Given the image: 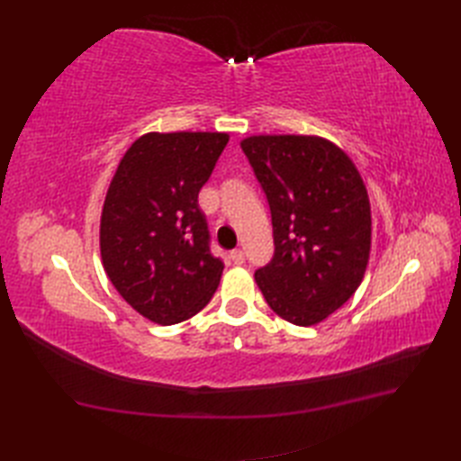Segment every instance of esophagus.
Returning <instances> with one entry per match:
<instances>
[{
  "instance_id": "34e87169",
  "label": "esophagus",
  "mask_w": 461,
  "mask_h": 461,
  "mask_svg": "<svg viewBox=\"0 0 461 461\" xmlns=\"http://www.w3.org/2000/svg\"><path fill=\"white\" fill-rule=\"evenodd\" d=\"M229 258H230V261H232L234 265H242V263H244V259H246V256H244L242 249H232Z\"/></svg>"
}]
</instances>
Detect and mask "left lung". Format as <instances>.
I'll return each mask as SVG.
<instances>
[{
    "label": "left lung",
    "mask_w": 461,
    "mask_h": 461,
    "mask_svg": "<svg viewBox=\"0 0 461 461\" xmlns=\"http://www.w3.org/2000/svg\"><path fill=\"white\" fill-rule=\"evenodd\" d=\"M269 203L275 254L256 271L265 302L310 327L352 298L371 249V207L356 165L317 136H249L240 144Z\"/></svg>",
    "instance_id": "left-lung-1"
}]
</instances>
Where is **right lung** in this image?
I'll return each instance as SVG.
<instances>
[{
  "mask_svg": "<svg viewBox=\"0 0 461 461\" xmlns=\"http://www.w3.org/2000/svg\"><path fill=\"white\" fill-rule=\"evenodd\" d=\"M227 142L222 132H149L111 180L100 225L104 267L124 302L153 323L190 319L219 286L225 265L212 254L198 194Z\"/></svg>",
  "mask_w": 461,
  "mask_h": 461,
  "instance_id": "1",
  "label": "right lung"
}]
</instances>
